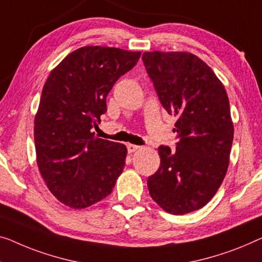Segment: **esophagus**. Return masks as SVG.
Here are the masks:
<instances>
[{"mask_svg":"<svg viewBox=\"0 0 262 262\" xmlns=\"http://www.w3.org/2000/svg\"><path fill=\"white\" fill-rule=\"evenodd\" d=\"M127 149H128V153L129 154H133V153H135L136 150H139L140 149V147L139 146H136V144H127Z\"/></svg>","mask_w":262,"mask_h":262,"instance_id":"1","label":"esophagus"}]
</instances>
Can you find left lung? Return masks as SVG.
<instances>
[{"label": "left lung", "instance_id": "1", "mask_svg": "<svg viewBox=\"0 0 262 262\" xmlns=\"http://www.w3.org/2000/svg\"><path fill=\"white\" fill-rule=\"evenodd\" d=\"M142 61L159 100L178 118L177 148L160 146L159 169L148 178L153 200L175 215L208 204L227 173L234 128L224 84L190 53L147 52Z\"/></svg>", "mask_w": 262, "mask_h": 262}]
</instances>
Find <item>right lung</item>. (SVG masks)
I'll return each mask as SVG.
<instances>
[{"label": "right lung", "mask_w": 262, "mask_h": 262, "mask_svg": "<svg viewBox=\"0 0 262 262\" xmlns=\"http://www.w3.org/2000/svg\"><path fill=\"white\" fill-rule=\"evenodd\" d=\"M141 53L88 46L66 56L43 85L35 115L36 161L47 187L74 209L107 198L126 163L122 143L95 136L106 99Z\"/></svg>", "instance_id": "add662e5"}]
</instances>
